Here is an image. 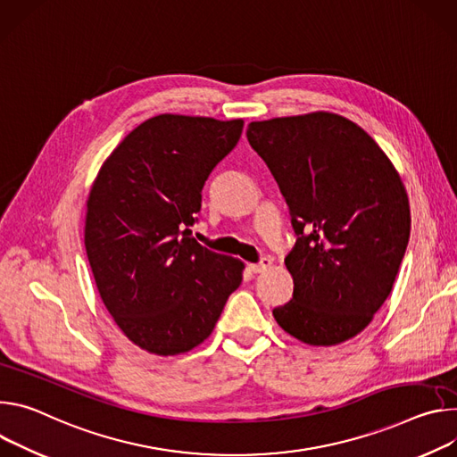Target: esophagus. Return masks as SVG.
<instances>
[{"instance_id": "1", "label": "esophagus", "mask_w": 457, "mask_h": 457, "mask_svg": "<svg viewBox=\"0 0 457 457\" xmlns=\"http://www.w3.org/2000/svg\"><path fill=\"white\" fill-rule=\"evenodd\" d=\"M270 265H272V262H270L269 258H263L260 263H250V265H248V270H250L252 274H262V272H265L267 269H270Z\"/></svg>"}]
</instances>
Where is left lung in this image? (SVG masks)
Returning a JSON list of instances; mask_svg holds the SVG:
<instances>
[{"mask_svg":"<svg viewBox=\"0 0 457 457\" xmlns=\"http://www.w3.org/2000/svg\"><path fill=\"white\" fill-rule=\"evenodd\" d=\"M246 137L297 236L285 258L294 294L272 311L278 325L314 346L358 336L388 297L409 245L397 170L360 125L332 112L252 121Z\"/></svg>","mask_w":457,"mask_h":457,"instance_id":"1","label":"left lung"}]
</instances>
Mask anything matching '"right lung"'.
<instances>
[{"label":"right lung","instance_id":"right-lung-1","mask_svg":"<svg viewBox=\"0 0 457 457\" xmlns=\"http://www.w3.org/2000/svg\"><path fill=\"white\" fill-rule=\"evenodd\" d=\"M243 120L160 114L101 165L88 199L85 248L97 292L121 332L156 356L205 341L243 262L192 237L201 190L237 145Z\"/></svg>","mask_w":457,"mask_h":457}]
</instances>
